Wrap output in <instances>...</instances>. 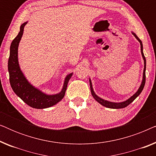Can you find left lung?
I'll use <instances>...</instances> for the list:
<instances>
[{"instance_id":"left-lung-1","label":"left lung","mask_w":156,"mask_h":156,"mask_svg":"<svg viewBox=\"0 0 156 156\" xmlns=\"http://www.w3.org/2000/svg\"><path fill=\"white\" fill-rule=\"evenodd\" d=\"M133 34V35L135 36V37L137 39L138 41L140 42V51H141V54H142V57L143 58H144V76H143V81H142V83H141V85H140V88L138 89V90L137 91V92H136L135 94L132 96V97L129 99L128 100H126V101H123V102H121V103H114V102H110V101H106V100H104L101 99V98H99V97H97V95L95 94V93L94 92V90H93V88H92V85H91V82L90 80H89V83H90V88H91V94H92L93 97L94 98L95 100L99 102V104H101V105H103L104 106H106V107H108V108H125L128 105H129L131 103V102H133L134 100L136 99V97H138V95L140 94V93H141V91H143V89H144V87L145 86V83H146V57H145L144 55V52H143V44H142V42L141 40H140L139 38H138L137 36H136V34Z\"/></svg>"}]
</instances>
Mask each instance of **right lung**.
Instances as JSON below:
<instances>
[{"mask_svg":"<svg viewBox=\"0 0 156 156\" xmlns=\"http://www.w3.org/2000/svg\"><path fill=\"white\" fill-rule=\"evenodd\" d=\"M27 22H25L21 25L18 35L12 40L10 45V57L8 65L10 84L14 92L28 106L35 108H48L58 103L65 97L67 83L71 78L72 73L68 74L66 77L61 92L55 95H47L35 89L27 82L21 72L18 60L19 42L22 37L23 30Z\"/></svg>","mask_w":156,"mask_h":156,"instance_id":"obj_1","label":"right lung"}]
</instances>
